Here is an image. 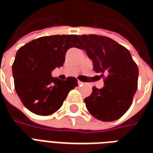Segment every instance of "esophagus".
Masks as SVG:
<instances>
[{"instance_id":"obj_1","label":"esophagus","mask_w":153,"mask_h":153,"mask_svg":"<svg viewBox=\"0 0 153 153\" xmlns=\"http://www.w3.org/2000/svg\"><path fill=\"white\" fill-rule=\"evenodd\" d=\"M78 84H79V86H81V85H83V82H81V81H79H79H78Z\"/></svg>"}]
</instances>
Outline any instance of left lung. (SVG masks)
<instances>
[{
    "label": "left lung",
    "instance_id": "left-lung-1",
    "mask_svg": "<svg viewBox=\"0 0 153 153\" xmlns=\"http://www.w3.org/2000/svg\"><path fill=\"white\" fill-rule=\"evenodd\" d=\"M79 38L81 49L93 60L94 71L104 79L102 88L93 87L92 94L84 99L87 109L99 120H116L131 106L138 88V66L128 50L111 38L96 34Z\"/></svg>",
    "mask_w": 153,
    "mask_h": 153
}]
</instances>
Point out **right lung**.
I'll use <instances>...</instances> for the list:
<instances>
[{
	"label": "right lung",
	"mask_w": 153,
	"mask_h": 153,
	"mask_svg": "<svg viewBox=\"0 0 153 153\" xmlns=\"http://www.w3.org/2000/svg\"><path fill=\"white\" fill-rule=\"evenodd\" d=\"M80 47L79 35H53L34 39L19 49L12 73L15 91L27 109L39 115L60 109L78 81L74 77L60 80L51 73L63 66L68 49Z\"/></svg>",
	"instance_id": "1"
}]
</instances>
